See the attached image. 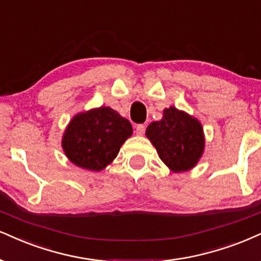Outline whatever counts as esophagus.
Segmentation results:
<instances>
[{
    "label": "esophagus",
    "mask_w": 261,
    "mask_h": 261,
    "mask_svg": "<svg viewBox=\"0 0 261 261\" xmlns=\"http://www.w3.org/2000/svg\"><path fill=\"white\" fill-rule=\"evenodd\" d=\"M136 133L138 136H143L145 133V125L144 124H137L136 125Z\"/></svg>",
    "instance_id": "esophagus-1"
}]
</instances>
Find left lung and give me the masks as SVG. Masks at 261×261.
Here are the masks:
<instances>
[{
  "label": "left lung",
  "mask_w": 261,
  "mask_h": 261,
  "mask_svg": "<svg viewBox=\"0 0 261 261\" xmlns=\"http://www.w3.org/2000/svg\"><path fill=\"white\" fill-rule=\"evenodd\" d=\"M145 134L162 162L175 173L194 168L203 153L202 124L174 106L165 109L162 120L150 123Z\"/></svg>",
  "instance_id": "8db88e82"
}]
</instances>
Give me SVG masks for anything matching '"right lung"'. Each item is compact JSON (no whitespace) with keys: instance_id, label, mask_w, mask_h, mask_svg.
<instances>
[{"instance_id":"1","label":"right lung","mask_w":261,"mask_h":261,"mask_svg":"<svg viewBox=\"0 0 261 261\" xmlns=\"http://www.w3.org/2000/svg\"><path fill=\"white\" fill-rule=\"evenodd\" d=\"M132 133L133 128L127 118L111 108L101 106L77 114L70 121L62 146L73 165L99 172L116 159Z\"/></svg>"}]
</instances>
